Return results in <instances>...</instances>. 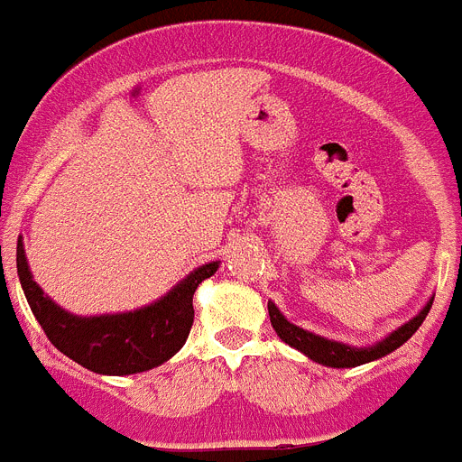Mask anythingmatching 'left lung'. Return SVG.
Returning a JSON list of instances; mask_svg holds the SVG:
<instances>
[{
  "label": "left lung",
  "mask_w": 462,
  "mask_h": 462,
  "mask_svg": "<svg viewBox=\"0 0 462 462\" xmlns=\"http://www.w3.org/2000/svg\"><path fill=\"white\" fill-rule=\"evenodd\" d=\"M432 308V298L426 303V308L421 312L411 317L410 321L395 328L393 333L379 340L377 345L370 346H352L345 345V342L328 340V337H321L317 333H310V330L300 328V326L287 321V317L277 310V305L273 300H268V314H271V324L275 328V333L280 336L282 342H287L289 346L303 352L305 356L312 358L314 363H321V365H328V368H356V365H363V363L377 361V358L386 356V354L395 352L398 346L405 345L411 336H414L419 326L423 324L426 314L430 312Z\"/></svg>",
  "instance_id": "obj_1"
}]
</instances>
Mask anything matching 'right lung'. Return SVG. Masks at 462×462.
<instances>
[{
	"instance_id": "obj_1",
	"label": "right lung",
	"mask_w": 462,
	"mask_h": 462,
	"mask_svg": "<svg viewBox=\"0 0 462 462\" xmlns=\"http://www.w3.org/2000/svg\"><path fill=\"white\" fill-rule=\"evenodd\" d=\"M20 284L48 340L71 361L99 374H136L152 370L180 352L194 324L196 287L217 273L219 261L191 271L166 296L134 312L79 317L48 298L32 277L23 238L15 250Z\"/></svg>"
}]
</instances>
